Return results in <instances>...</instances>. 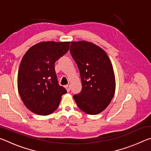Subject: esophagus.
<instances>
[{"mask_svg":"<svg viewBox=\"0 0 151 151\" xmlns=\"http://www.w3.org/2000/svg\"><path fill=\"white\" fill-rule=\"evenodd\" d=\"M65 88H66V91H67L68 92L70 91V85H66V86H65Z\"/></svg>","mask_w":151,"mask_h":151,"instance_id":"esophagus-1","label":"esophagus"}]
</instances>
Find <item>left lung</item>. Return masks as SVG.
<instances>
[{
	"instance_id": "8db88e82",
	"label": "left lung",
	"mask_w": 151,
	"mask_h": 151,
	"mask_svg": "<svg viewBox=\"0 0 151 151\" xmlns=\"http://www.w3.org/2000/svg\"><path fill=\"white\" fill-rule=\"evenodd\" d=\"M70 50L80 71L83 87L73 98L83 112L98 114L109 106L115 92L111 60L103 48L85 40L71 42Z\"/></svg>"
}]
</instances>
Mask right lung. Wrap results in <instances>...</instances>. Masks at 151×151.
Instances as JSON below:
<instances>
[{"label": "right lung", "instance_id": "1", "mask_svg": "<svg viewBox=\"0 0 151 151\" xmlns=\"http://www.w3.org/2000/svg\"><path fill=\"white\" fill-rule=\"evenodd\" d=\"M70 42L42 41L30 47L22 58L18 91L28 109L39 115L57 110L66 90L58 83L55 63L69 50Z\"/></svg>", "mask_w": 151, "mask_h": 151}]
</instances>
